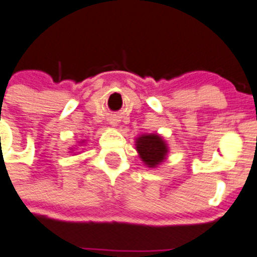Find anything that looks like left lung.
<instances>
[{
	"label": "left lung",
	"mask_w": 257,
	"mask_h": 257,
	"mask_svg": "<svg viewBox=\"0 0 257 257\" xmlns=\"http://www.w3.org/2000/svg\"><path fill=\"white\" fill-rule=\"evenodd\" d=\"M136 150L140 154L143 162L148 167L153 168L166 159L168 148L161 136L157 134H149V135H141L136 140Z\"/></svg>",
	"instance_id": "obj_1"
}]
</instances>
